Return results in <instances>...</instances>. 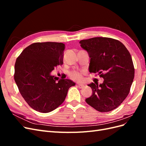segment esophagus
Listing matches in <instances>:
<instances>
[{"label": "esophagus", "mask_w": 146, "mask_h": 146, "mask_svg": "<svg viewBox=\"0 0 146 146\" xmlns=\"http://www.w3.org/2000/svg\"><path fill=\"white\" fill-rule=\"evenodd\" d=\"M79 88H83L84 87V85H82V84H77V85Z\"/></svg>", "instance_id": "esophagus-1"}]
</instances>
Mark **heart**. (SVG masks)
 <instances>
[{
    "mask_svg": "<svg viewBox=\"0 0 146 146\" xmlns=\"http://www.w3.org/2000/svg\"><path fill=\"white\" fill-rule=\"evenodd\" d=\"M69 76L72 80L77 82H81L83 80L82 73L77 71H73L69 74Z\"/></svg>",
    "mask_w": 146,
    "mask_h": 146,
    "instance_id": "obj_1",
    "label": "heart"
}]
</instances>
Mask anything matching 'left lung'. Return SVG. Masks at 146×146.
Here are the masks:
<instances>
[{
  "label": "left lung",
  "mask_w": 146,
  "mask_h": 146,
  "mask_svg": "<svg viewBox=\"0 0 146 146\" xmlns=\"http://www.w3.org/2000/svg\"><path fill=\"white\" fill-rule=\"evenodd\" d=\"M80 46L89 54L90 72L98 73L102 83H91L92 94L86 102L100 112L116 108L129 94L135 69L130 52L116 39L95 37L81 40Z\"/></svg>",
  "instance_id": "obj_1"
}]
</instances>
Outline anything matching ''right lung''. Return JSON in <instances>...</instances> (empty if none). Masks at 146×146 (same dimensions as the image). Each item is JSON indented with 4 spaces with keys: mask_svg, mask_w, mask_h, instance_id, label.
Returning a JSON list of instances; mask_svg holds the SVG:
<instances>
[{
    "mask_svg": "<svg viewBox=\"0 0 146 146\" xmlns=\"http://www.w3.org/2000/svg\"><path fill=\"white\" fill-rule=\"evenodd\" d=\"M65 49L62 42H35L17 57L15 80L30 107L41 113L56 109L65 100L69 88L76 85L69 79L56 82L51 72L63 64Z\"/></svg>",
    "mask_w": 146,
    "mask_h": 146,
    "instance_id": "add662e5",
    "label": "right lung"
}]
</instances>
